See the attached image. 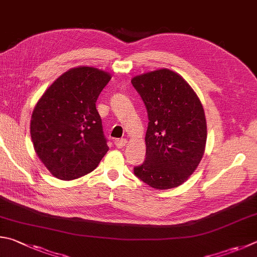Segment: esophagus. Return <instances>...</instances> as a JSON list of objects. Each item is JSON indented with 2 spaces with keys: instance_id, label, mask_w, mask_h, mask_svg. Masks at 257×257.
<instances>
[{
  "instance_id": "34e87169",
  "label": "esophagus",
  "mask_w": 257,
  "mask_h": 257,
  "mask_svg": "<svg viewBox=\"0 0 257 257\" xmlns=\"http://www.w3.org/2000/svg\"><path fill=\"white\" fill-rule=\"evenodd\" d=\"M127 143H128V141H127V139H124V138L118 139V141H115V146L118 148H123L125 145H127Z\"/></svg>"
}]
</instances>
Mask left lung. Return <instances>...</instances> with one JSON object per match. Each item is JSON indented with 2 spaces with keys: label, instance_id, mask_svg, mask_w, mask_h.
I'll list each match as a JSON object with an SVG mask.
<instances>
[{
  "label": "left lung",
  "instance_id": "1",
  "mask_svg": "<svg viewBox=\"0 0 257 257\" xmlns=\"http://www.w3.org/2000/svg\"><path fill=\"white\" fill-rule=\"evenodd\" d=\"M148 113L146 160L135 174L156 190L180 186L197 170L206 149L201 101L180 74L169 68L132 78Z\"/></svg>",
  "mask_w": 257,
  "mask_h": 257
}]
</instances>
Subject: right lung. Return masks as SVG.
I'll return each instance as SVG.
<instances>
[{
    "mask_svg": "<svg viewBox=\"0 0 257 257\" xmlns=\"http://www.w3.org/2000/svg\"><path fill=\"white\" fill-rule=\"evenodd\" d=\"M111 74L77 66L62 74L32 111L30 135L39 160L55 177L90 173L109 151L95 102Z\"/></svg>",
    "mask_w": 257,
    "mask_h": 257,
    "instance_id": "right-lung-1",
    "label": "right lung"
}]
</instances>
